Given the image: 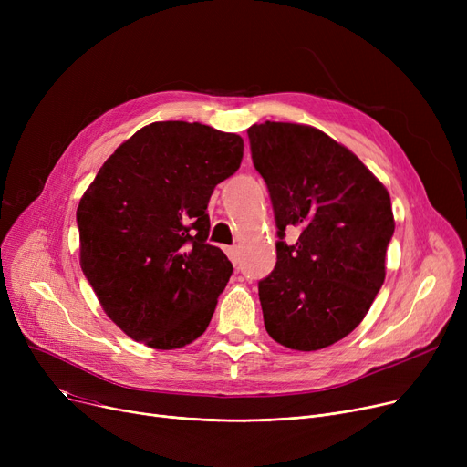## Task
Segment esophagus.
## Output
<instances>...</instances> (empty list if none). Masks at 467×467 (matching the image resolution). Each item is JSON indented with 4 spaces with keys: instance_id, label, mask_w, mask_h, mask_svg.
<instances>
[{
    "instance_id": "1",
    "label": "esophagus",
    "mask_w": 467,
    "mask_h": 467,
    "mask_svg": "<svg viewBox=\"0 0 467 467\" xmlns=\"http://www.w3.org/2000/svg\"><path fill=\"white\" fill-rule=\"evenodd\" d=\"M225 252H227V255H229V259L234 263V265H238V259H240V252H238V248L236 246H233V248H225Z\"/></svg>"
}]
</instances>
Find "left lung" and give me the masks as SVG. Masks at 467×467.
<instances>
[{"label":"left lung","instance_id":"8db88e82","mask_svg":"<svg viewBox=\"0 0 467 467\" xmlns=\"http://www.w3.org/2000/svg\"><path fill=\"white\" fill-rule=\"evenodd\" d=\"M254 166L271 194L276 266L259 282L265 329L312 352L352 333L386 276L394 213L386 187L350 150L296 122L248 129ZM287 228L300 238L287 244Z\"/></svg>","mask_w":467,"mask_h":467}]
</instances>
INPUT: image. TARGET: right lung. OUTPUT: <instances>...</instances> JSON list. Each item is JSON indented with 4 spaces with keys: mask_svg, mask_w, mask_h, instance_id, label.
<instances>
[{
    "mask_svg": "<svg viewBox=\"0 0 467 467\" xmlns=\"http://www.w3.org/2000/svg\"><path fill=\"white\" fill-rule=\"evenodd\" d=\"M244 141L201 122L140 129L98 170L78 208L81 268L130 338L157 350L199 338L233 265L208 244V202Z\"/></svg>",
    "mask_w": 467,
    "mask_h": 467,
    "instance_id": "1",
    "label": "right lung"
}]
</instances>
